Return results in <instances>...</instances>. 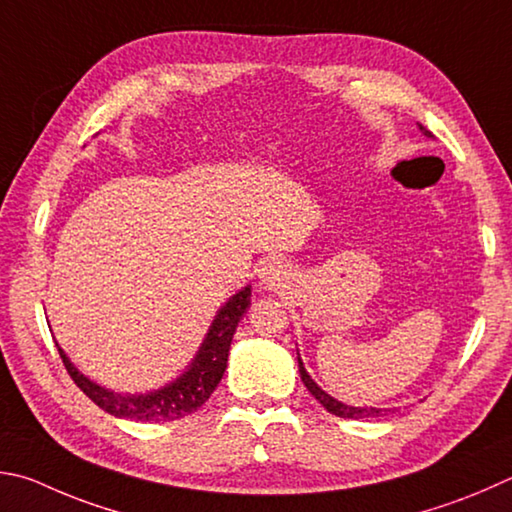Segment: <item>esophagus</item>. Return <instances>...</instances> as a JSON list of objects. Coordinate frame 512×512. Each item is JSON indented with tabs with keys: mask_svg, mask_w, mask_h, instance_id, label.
<instances>
[{
	"mask_svg": "<svg viewBox=\"0 0 512 512\" xmlns=\"http://www.w3.org/2000/svg\"><path fill=\"white\" fill-rule=\"evenodd\" d=\"M288 280V268L282 262V259H266V262L259 266L257 271V282L259 286L264 288V291H277V288H282Z\"/></svg>",
	"mask_w": 512,
	"mask_h": 512,
	"instance_id": "esophagus-1",
	"label": "esophagus"
}]
</instances>
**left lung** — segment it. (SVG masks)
<instances>
[{
    "label": "left lung",
    "mask_w": 512,
    "mask_h": 512,
    "mask_svg": "<svg viewBox=\"0 0 512 512\" xmlns=\"http://www.w3.org/2000/svg\"><path fill=\"white\" fill-rule=\"evenodd\" d=\"M418 129H421L423 136L434 138L432 132H427L423 125H418ZM297 365H300V378H302V383L306 385V389H309V392L315 396V401H318L322 407H327V412H331V414H336L340 418H378V416H385L389 412H394L392 407H367V405L356 407V405L342 403V401H338V398H333L331 394L324 392V389L318 383H315L309 371H306V367H304V362L300 358V351H297Z\"/></svg>",
    "instance_id": "obj_1"
}]
</instances>
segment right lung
<instances>
[{"instance_id":"obj_1","label":"right lung","mask_w":512,"mask_h":512,"mask_svg":"<svg viewBox=\"0 0 512 512\" xmlns=\"http://www.w3.org/2000/svg\"><path fill=\"white\" fill-rule=\"evenodd\" d=\"M248 309L250 286H244L235 295H230L226 304L215 313V320L210 322L206 338L188 362V367L176 378L150 389V392H116V389L98 385L96 380H91L73 365L67 351L58 345V340H55V347L60 351L69 376L100 410L116 418H132V421H176V418L197 412L217 389L228 367L232 336H235L237 324Z\"/></svg>"}]
</instances>
